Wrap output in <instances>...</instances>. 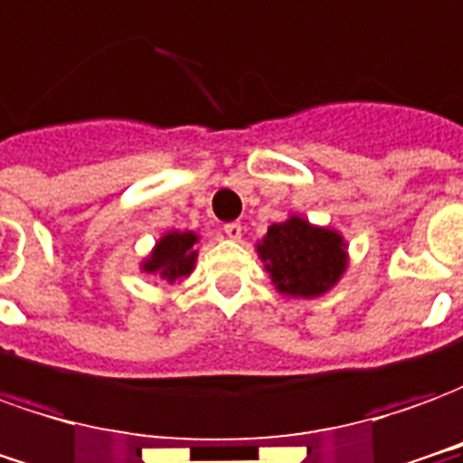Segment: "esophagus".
<instances>
[{
  "mask_svg": "<svg viewBox=\"0 0 463 463\" xmlns=\"http://www.w3.org/2000/svg\"><path fill=\"white\" fill-rule=\"evenodd\" d=\"M224 234L232 239V241H239V239H241V234H244V226L239 224V222H232V224L224 226Z\"/></svg>",
  "mask_w": 463,
  "mask_h": 463,
  "instance_id": "obj_1",
  "label": "esophagus"
}]
</instances>
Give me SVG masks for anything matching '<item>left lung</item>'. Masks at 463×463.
I'll list each match as a JSON object with an SVG mask.
<instances>
[{
	"instance_id": "obj_1",
	"label": "left lung",
	"mask_w": 463,
	"mask_h": 463,
	"mask_svg": "<svg viewBox=\"0 0 463 463\" xmlns=\"http://www.w3.org/2000/svg\"><path fill=\"white\" fill-rule=\"evenodd\" d=\"M257 254L274 289L291 299H319L349 269V244L339 229L289 214L257 241Z\"/></svg>"
}]
</instances>
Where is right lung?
<instances>
[{"label":"right lung","instance_id":"add662e5","mask_svg":"<svg viewBox=\"0 0 463 463\" xmlns=\"http://www.w3.org/2000/svg\"><path fill=\"white\" fill-rule=\"evenodd\" d=\"M199 234L189 232V229H172L164 232L162 237L156 239L152 251L139 261V271L149 274L156 281H164L166 287L182 284L196 267V257H199Z\"/></svg>","mask_w":463,"mask_h":463}]
</instances>
